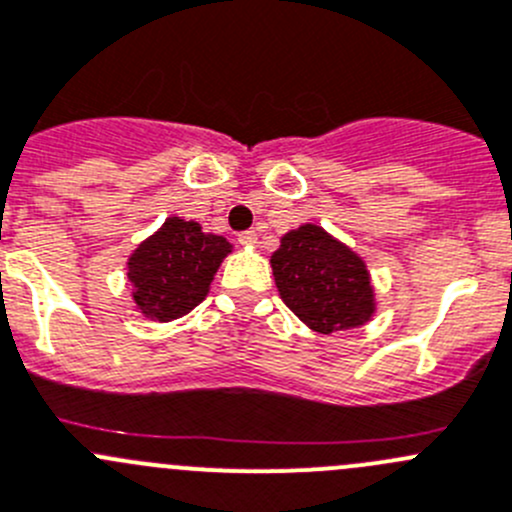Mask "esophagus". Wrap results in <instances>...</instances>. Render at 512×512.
Masks as SVG:
<instances>
[{
	"instance_id": "obj_1",
	"label": "esophagus",
	"mask_w": 512,
	"mask_h": 512,
	"mask_svg": "<svg viewBox=\"0 0 512 512\" xmlns=\"http://www.w3.org/2000/svg\"><path fill=\"white\" fill-rule=\"evenodd\" d=\"M237 242H240V245L252 247V245H255V242H257V232H255V230L240 232V235H237Z\"/></svg>"
}]
</instances>
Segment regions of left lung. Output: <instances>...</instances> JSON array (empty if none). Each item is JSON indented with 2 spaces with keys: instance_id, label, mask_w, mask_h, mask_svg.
<instances>
[{
  "instance_id": "left-lung-1",
  "label": "left lung",
  "mask_w": 512,
  "mask_h": 512,
  "mask_svg": "<svg viewBox=\"0 0 512 512\" xmlns=\"http://www.w3.org/2000/svg\"><path fill=\"white\" fill-rule=\"evenodd\" d=\"M272 275L285 305L315 332L357 327L372 315L365 262L322 227L302 225L282 237Z\"/></svg>"
}]
</instances>
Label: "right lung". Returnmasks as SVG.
<instances>
[{"label":"right lung","instance_id":"obj_1","mask_svg":"<svg viewBox=\"0 0 512 512\" xmlns=\"http://www.w3.org/2000/svg\"><path fill=\"white\" fill-rule=\"evenodd\" d=\"M227 252L225 237L205 235L197 222L170 217L130 257L127 277L137 307L160 322L187 315L205 300Z\"/></svg>","mask_w":512,"mask_h":512}]
</instances>
